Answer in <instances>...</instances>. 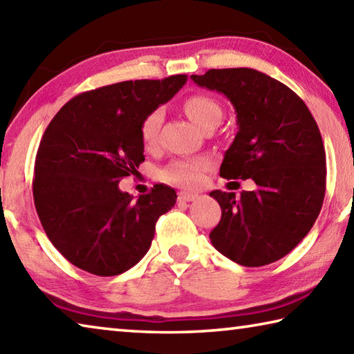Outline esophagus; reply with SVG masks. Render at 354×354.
<instances>
[{
    "instance_id": "34e87169",
    "label": "esophagus",
    "mask_w": 354,
    "mask_h": 354,
    "mask_svg": "<svg viewBox=\"0 0 354 354\" xmlns=\"http://www.w3.org/2000/svg\"><path fill=\"white\" fill-rule=\"evenodd\" d=\"M196 194H190V192H179L178 194V200L179 201H184V203H189V201H194L196 198Z\"/></svg>"
}]
</instances>
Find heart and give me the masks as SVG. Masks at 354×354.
Segmentation results:
<instances>
[{
  "label": "heart",
  "mask_w": 354,
  "mask_h": 354,
  "mask_svg": "<svg viewBox=\"0 0 354 354\" xmlns=\"http://www.w3.org/2000/svg\"><path fill=\"white\" fill-rule=\"evenodd\" d=\"M184 111L187 115L205 129L212 120H221V107L212 97L209 95H190L184 101ZM164 122V109L162 107H154L149 111L140 122V139L145 147H154L159 139V131ZM211 167V160L207 158H179L173 159L159 171L162 181L181 185V187H195L198 185L205 173Z\"/></svg>",
  "instance_id": "obj_1"
}]
</instances>
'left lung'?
<instances>
[{
	"mask_svg": "<svg viewBox=\"0 0 354 354\" xmlns=\"http://www.w3.org/2000/svg\"><path fill=\"white\" fill-rule=\"evenodd\" d=\"M200 87L223 93L239 131L225 153L220 176L248 179L254 190H212L221 218L209 234L215 248L245 267L284 257L319 217L326 189V156L319 127L298 95L253 68L192 75Z\"/></svg>",
	"mask_w": 354,
	"mask_h": 354,
	"instance_id": "left-lung-1",
	"label": "left lung"
}]
</instances>
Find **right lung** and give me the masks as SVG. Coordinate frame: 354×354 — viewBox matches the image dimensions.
<instances>
[{
    "label": "right lung",
    "instance_id": "add662e5",
    "mask_svg": "<svg viewBox=\"0 0 354 354\" xmlns=\"http://www.w3.org/2000/svg\"><path fill=\"white\" fill-rule=\"evenodd\" d=\"M185 81L187 75H173L80 93L45 129L34 165L35 211L51 243L81 270H129L151 247L156 221L175 206L169 185L156 184L134 200L118 183L145 160L142 118Z\"/></svg>",
    "mask_w": 354,
    "mask_h": 354
}]
</instances>
